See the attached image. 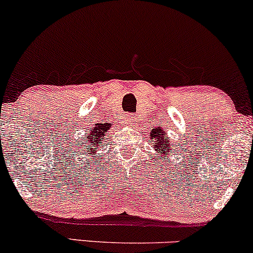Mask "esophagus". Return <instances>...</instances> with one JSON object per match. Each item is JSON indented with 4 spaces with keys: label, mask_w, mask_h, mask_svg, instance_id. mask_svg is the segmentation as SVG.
<instances>
[{
    "label": "esophagus",
    "mask_w": 253,
    "mask_h": 253,
    "mask_svg": "<svg viewBox=\"0 0 253 253\" xmlns=\"http://www.w3.org/2000/svg\"><path fill=\"white\" fill-rule=\"evenodd\" d=\"M126 121H128L129 124L135 123V114H133V113H128V114H126Z\"/></svg>",
    "instance_id": "1"
}]
</instances>
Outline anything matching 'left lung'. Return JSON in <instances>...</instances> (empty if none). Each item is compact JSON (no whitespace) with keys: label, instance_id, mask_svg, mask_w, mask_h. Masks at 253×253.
<instances>
[{"label":"left lung","instance_id":"1","mask_svg":"<svg viewBox=\"0 0 253 253\" xmlns=\"http://www.w3.org/2000/svg\"><path fill=\"white\" fill-rule=\"evenodd\" d=\"M165 134H167V133H165L163 128H161V127H157V128L152 129V132H151V136H152V139H155V141H153V143L156 144L155 149L157 152L162 153V155H165V153L169 152V149H168V147L170 146V144L168 138H165Z\"/></svg>","mask_w":253,"mask_h":253}]
</instances>
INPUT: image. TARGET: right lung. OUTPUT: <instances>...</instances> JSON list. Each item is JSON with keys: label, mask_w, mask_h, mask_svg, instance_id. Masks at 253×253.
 <instances>
[{"label": "right lung", "mask_w": 253, "mask_h": 253, "mask_svg": "<svg viewBox=\"0 0 253 253\" xmlns=\"http://www.w3.org/2000/svg\"><path fill=\"white\" fill-rule=\"evenodd\" d=\"M110 128L109 124H98L96 127H94L92 130L85 136V140L82 141L83 150L85 151V156H92V153L96 152V147L100 146V144L103 141L104 133Z\"/></svg>", "instance_id": "obj_1"}]
</instances>
